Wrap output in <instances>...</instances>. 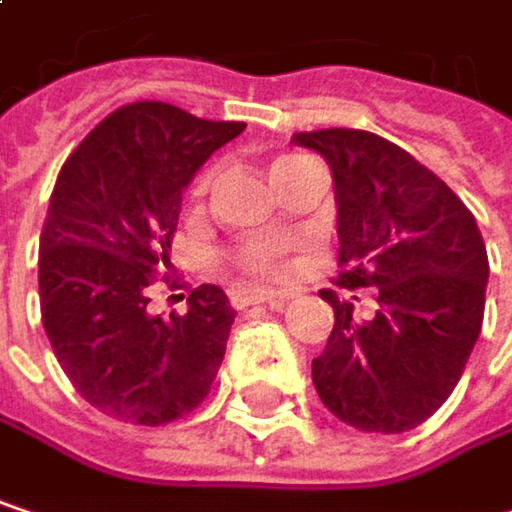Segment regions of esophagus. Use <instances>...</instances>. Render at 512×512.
Masks as SVG:
<instances>
[{
    "mask_svg": "<svg viewBox=\"0 0 512 512\" xmlns=\"http://www.w3.org/2000/svg\"><path fill=\"white\" fill-rule=\"evenodd\" d=\"M290 299V293H281V290H237L231 293V305L234 308H246V305H284Z\"/></svg>",
    "mask_w": 512,
    "mask_h": 512,
    "instance_id": "esophagus-1",
    "label": "esophagus"
}]
</instances>
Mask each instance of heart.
Listing matches in <instances>:
<instances>
[{"mask_svg": "<svg viewBox=\"0 0 512 512\" xmlns=\"http://www.w3.org/2000/svg\"><path fill=\"white\" fill-rule=\"evenodd\" d=\"M293 159H299V156H278V159L272 162V171L281 168V165H290ZM210 180H213L210 171H204V174L195 180V186H192V198H195V201L207 195ZM231 263H234L237 269H243L246 275H255V278H275V275L284 272V263H287V243H278V240H246V243H240V246L231 252Z\"/></svg>", "mask_w": 512, "mask_h": 512, "instance_id": "heart-1", "label": "heart"}]
</instances>
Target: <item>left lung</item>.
Returning <instances> with one entry per match:
<instances>
[{"label":"left lung","mask_w":512,"mask_h":512,"mask_svg":"<svg viewBox=\"0 0 512 512\" xmlns=\"http://www.w3.org/2000/svg\"><path fill=\"white\" fill-rule=\"evenodd\" d=\"M326 156L338 198V287H376L353 317L335 290L326 350L311 379L326 409L364 433H403L457 388L483 326L489 257L471 210L427 165L367 130L296 133ZM358 299V296H356Z\"/></svg>","instance_id":"1"}]
</instances>
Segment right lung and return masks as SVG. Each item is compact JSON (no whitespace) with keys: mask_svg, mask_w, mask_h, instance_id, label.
I'll return each mask as SVG.
<instances>
[{"mask_svg":"<svg viewBox=\"0 0 512 512\" xmlns=\"http://www.w3.org/2000/svg\"><path fill=\"white\" fill-rule=\"evenodd\" d=\"M243 121H204L139 100L106 115L58 171L41 231V320L61 370L103 415L165 427L204 403L234 308L216 284L186 314H151L183 186ZM168 284V275H162Z\"/></svg>","mask_w":512,"mask_h":512,"instance_id":"right-lung-1","label":"right lung"}]
</instances>
